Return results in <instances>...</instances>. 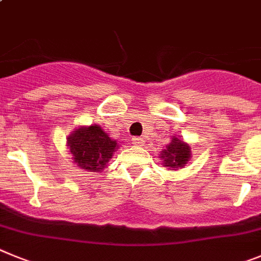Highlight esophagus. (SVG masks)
<instances>
[{"mask_svg": "<svg viewBox=\"0 0 261 261\" xmlns=\"http://www.w3.org/2000/svg\"><path fill=\"white\" fill-rule=\"evenodd\" d=\"M133 143L135 144V146H143L144 140L143 138H133Z\"/></svg>", "mask_w": 261, "mask_h": 261, "instance_id": "1", "label": "esophagus"}]
</instances>
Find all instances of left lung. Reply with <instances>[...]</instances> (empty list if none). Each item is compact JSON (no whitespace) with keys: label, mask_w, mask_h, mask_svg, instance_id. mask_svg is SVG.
Returning <instances> with one entry per match:
<instances>
[{"label":"left lung","mask_w":261,"mask_h":261,"mask_svg":"<svg viewBox=\"0 0 261 261\" xmlns=\"http://www.w3.org/2000/svg\"><path fill=\"white\" fill-rule=\"evenodd\" d=\"M190 147L185 142L178 138H172V142L163 149L160 153V159L163 160V165L167 167L169 171H174L176 168L184 167L190 159Z\"/></svg>","instance_id":"obj_1"}]
</instances>
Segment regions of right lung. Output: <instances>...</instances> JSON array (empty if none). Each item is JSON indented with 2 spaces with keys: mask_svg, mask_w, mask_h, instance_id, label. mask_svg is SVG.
Instances as JSON below:
<instances>
[{
  "mask_svg": "<svg viewBox=\"0 0 261 261\" xmlns=\"http://www.w3.org/2000/svg\"><path fill=\"white\" fill-rule=\"evenodd\" d=\"M73 162L81 169L101 172L118 148L117 140L112 139L98 124L79 127L67 138Z\"/></svg>",
  "mask_w": 261,
  "mask_h": 261,
  "instance_id": "1",
  "label": "right lung"
}]
</instances>
